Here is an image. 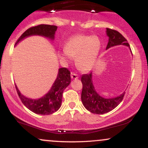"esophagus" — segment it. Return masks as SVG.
Returning a JSON list of instances; mask_svg holds the SVG:
<instances>
[{
	"instance_id": "34e87169",
	"label": "esophagus",
	"mask_w": 148,
	"mask_h": 148,
	"mask_svg": "<svg viewBox=\"0 0 148 148\" xmlns=\"http://www.w3.org/2000/svg\"><path fill=\"white\" fill-rule=\"evenodd\" d=\"M71 78H72V79H77L78 78H79V76L75 73H71Z\"/></svg>"
}]
</instances>
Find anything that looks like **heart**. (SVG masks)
<instances>
[{
	"mask_svg": "<svg viewBox=\"0 0 148 148\" xmlns=\"http://www.w3.org/2000/svg\"><path fill=\"white\" fill-rule=\"evenodd\" d=\"M101 49V41L97 35L79 34L69 39L64 51L60 53L64 59L76 58V67L86 72L90 69L97 59Z\"/></svg>",
	"mask_w": 148,
	"mask_h": 148,
	"instance_id": "heart-1",
	"label": "heart"
}]
</instances>
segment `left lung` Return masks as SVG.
<instances>
[{
	"label": "left lung",
	"mask_w": 148,
	"mask_h": 148,
	"mask_svg": "<svg viewBox=\"0 0 148 148\" xmlns=\"http://www.w3.org/2000/svg\"><path fill=\"white\" fill-rule=\"evenodd\" d=\"M106 35L108 37L107 49L118 45H124L130 47L126 39L116 30L106 28ZM83 90L81 92V101L86 109L95 114H103L114 109L123 101L125 92L120 95L112 98H104L96 91L92 82V71L89 74L81 76Z\"/></svg>",
	"instance_id": "obj_1"
}]
</instances>
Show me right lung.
Listing matches in <instances>:
<instances>
[{"instance_id": "right-lung-1", "label": "right lung", "mask_w": 148, "mask_h": 148, "mask_svg": "<svg viewBox=\"0 0 148 148\" xmlns=\"http://www.w3.org/2000/svg\"><path fill=\"white\" fill-rule=\"evenodd\" d=\"M57 28L58 27L56 25L45 24L32 27L22 34L15 44V46L27 37L34 35L46 37L51 41H53L55 39V34ZM70 72L65 67H62L58 69L56 79L48 92L38 99L27 97L21 94L16 85H15V86L18 97L26 108L36 114L49 115L57 111L60 108L62 93L64 90L70 84Z\"/></svg>"}]
</instances>
